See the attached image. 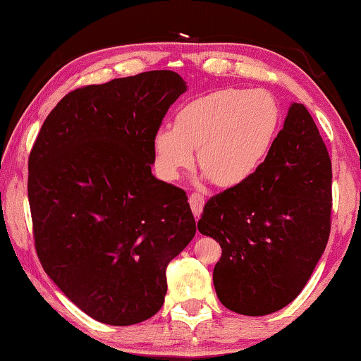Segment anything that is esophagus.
<instances>
[{"mask_svg": "<svg viewBox=\"0 0 361 361\" xmlns=\"http://www.w3.org/2000/svg\"><path fill=\"white\" fill-rule=\"evenodd\" d=\"M204 204H205V199H204L202 194L194 192V194L189 195V205H191V210H192V213H194L195 219H197L200 215H202Z\"/></svg>", "mask_w": 361, "mask_h": 361, "instance_id": "1", "label": "esophagus"}]
</instances>
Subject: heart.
Wrapping results in <instances>:
<instances>
[{
  "label": "heart",
  "instance_id": "obj_1",
  "mask_svg": "<svg viewBox=\"0 0 361 361\" xmlns=\"http://www.w3.org/2000/svg\"><path fill=\"white\" fill-rule=\"evenodd\" d=\"M279 106L266 90L218 89L183 105L173 127L152 135L156 169L162 178H180L199 166L218 186L247 181L266 157L279 126Z\"/></svg>",
  "mask_w": 361,
  "mask_h": 361
}]
</instances>
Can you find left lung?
Listing matches in <instances>:
<instances>
[{
    "mask_svg": "<svg viewBox=\"0 0 361 361\" xmlns=\"http://www.w3.org/2000/svg\"><path fill=\"white\" fill-rule=\"evenodd\" d=\"M331 159L312 116L291 103L264 162L204 207L197 228L221 245L213 283L224 307L267 315L307 283L331 229Z\"/></svg>",
    "mask_w": 361,
    "mask_h": 361,
    "instance_id": "1",
    "label": "left lung"
}]
</instances>
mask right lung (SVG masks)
<instances>
[{"label": "right lung", "instance_id": "add662e5", "mask_svg": "<svg viewBox=\"0 0 361 361\" xmlns=\"http://www.w3.org/2000/svg\"><path fill=\"white\" fill-rule=\"evenodd\" d=\"M186 89L178 73L157 70L73 90L30 152L42 269L106 325H135L159 312L167 264L195 234L186 192L151 173L152 135Z\"/></svg>", "mask_w": 361, "mask_h": 361}]
</instances>
